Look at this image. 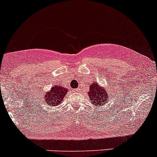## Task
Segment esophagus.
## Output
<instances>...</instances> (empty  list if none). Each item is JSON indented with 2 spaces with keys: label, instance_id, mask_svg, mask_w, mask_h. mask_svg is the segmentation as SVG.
<instances>
[{
  "label": "esophagus",
  "instance_id": "34e87169",
  "mask_svg": "<svg viewBox=\"0 0 157 157\" xmlns=\"http://www.w3.org/2000/svg\"><path fill=\"white\" fill-rule=\"evenodd\" d=\"M73 91H74V92H75V93H77V94H78V93H79V90H78V89H75V90H73Z\"/></svg>",
  "mask_w": 157,
  "mask_h": 157
}]
</instances>
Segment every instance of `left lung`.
I'll use <instances>...</instances> for the list:
<instances>
[{
  "label": "left lung",
  "instance_id": "8db88e82",
  "mask_svg": "<svg viewBox=\"0 0 157 157\" xmlns=\"http://www.w3.org/2000/svg\"><path fill=\"white\" fill-rule=\"evenodd\" d=\"M87 96L93 105V107H96V108H100V107H102L106 105L107 101L111 97L110 91L108 90V87H103L101 84L93 81L90 84L89 91Z\"/></svg>",
  "mask_w": 157,
  "mask_h": 157
}]
</instances>
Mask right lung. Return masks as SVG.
Returning <instances> with one entry per match:
<instances>
[{
  "label": "right lung",
  "mask_w": 157,
  "mask_h": 157,
  "mask_svg": "<svg viewBox=\"0 0 157 157\" xmlns=\"http://www.w3.org/2000/svg\"><path fill=\"white\" fill-rule=\"evenodd\" d=\"M68 92V90L62 86L56 85L52 86L50 90H47L42 94L41 101L44 102L50 107H56L62 103L65 95Z\"/></svg>",
  "instance_id": "obj_1"
}]
</instances>
